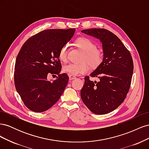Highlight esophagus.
Returning <instances> with one entry per match:
<instances>
[{
	"label": "esophagus",
	"instance_id": "1",
	"mask_svg": "<svg viewBox=\"0 0 149 149\" xmlns=\"http://www.w3.org/2000/svg\"><path fill=\"white\" fill-rule=\"evenodd\" d=\"M76 77L75 76H74V75H72V74H70L69 75V79H70V80H72V79H76Z\"/></svg>",
	"mask_w": 149,
	"mask_h": 149
}]
</instances>
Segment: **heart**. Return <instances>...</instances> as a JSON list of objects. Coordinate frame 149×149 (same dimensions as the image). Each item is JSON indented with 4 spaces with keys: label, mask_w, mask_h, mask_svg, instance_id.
<instances>
[{
    "label": "heart",
    "mask_w": 149,
    "mask_h": 149,
    "mask_svg": "<svg viewBox=\"0 0 149 149\" xmlns=\"http://www.w3.org/2000/svg\"><path fill=\"white\" fill-rule=\"evenodd\" d=\"M76 46L83 52L81 60L84 61L79 63H71L65 65L63 70L70 74L76 76L86 73L89 71V66L96 68L100 66L103 60V53L101 49L96 47V45L91 40L86 37L78 38L75 42ZM68 47H62L59 52V58L61 61L67 60Z\"/></svg>",
    "instance_id": "1"
}]
</instances>
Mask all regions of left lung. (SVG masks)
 <instances>
[{
    "label": "left lung",
    "instance_id": "obj_1",
    "mask_svg": "<svg viewBox=\"0 0 149 149\" xmlns=\"http://www.w3.org/2000/svg\"><path fill=\"white\" fill-rule=\"evenodd\" d=\"M100 40L102 45L103 60L91 77L98 82L84 78L81 97L88 109L96 114H106L118 107L126 97L132 77L134 64L131 55L116 35L104 29L81 31Z\"/></svg>",
    "mask_w": 149,
    "mask_h": 149
}]
</instances>
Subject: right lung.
<instances>
[{
    "instance_id": "obj_1",
    "label": "right lung",
    "mask_w": 149,
    "mask_h": 149,
    "mask_svg": "<svg viewBox=\"0 0 149 149\" xmlns=\"http://www.w3.org/2000/svg\"><path fill=\"white\" fill-rule=\"evenodd\" d=\"M74 32V29L46 30L32 36L22 47L15 61L14 83L30 110L45 111L62 95L69 78L66 73L60 74L61 65L58 55ZM49 74L58 76L51 82L47 79Z\"/></svg>"
}]
</instances>
